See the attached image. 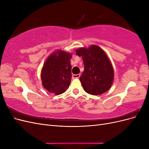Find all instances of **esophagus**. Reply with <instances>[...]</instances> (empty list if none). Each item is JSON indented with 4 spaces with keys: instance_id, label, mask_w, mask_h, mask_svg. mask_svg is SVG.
I'll list each match as a JSON object with an SVG mask.
<instances>
[{
    "instance_id": "1",
    "label": "esophagus",
    "mask_w": 149,
    "mask_h": 149,
    "mask_svg": "<svg viewBox=\"0 0 149 149\" xmlns=\"http://www.w3.org/2000/svg\"><path fill=\"white\" fill-rule=\"evenodd\" d=\"M81 74H73V76H72V77H73V79H75V78H79L80 77Z\"/></svg>"
}]
</instances>
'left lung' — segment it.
<instances>
[{
  "label": "left lung",
  "instance_id": "1",
  "mask_svg": "<svg viewBox=\"0 0 149 149\" xmlns=\"http://www.w3.org/2000/svg\"><path fill=\"white\" fill-rule=\"evenodd\" d=\"M76 55L82 56L84 70L79 80L84 91L92 95L107 91L114 80V69L103 49L97 45L80 48Z\"/></svg>",
  "mask_w": 149,
  "mask_h": 149
}]
</instances>
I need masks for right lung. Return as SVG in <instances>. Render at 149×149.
<instances>
[{"label":"right lung","instance_id":"add662e5","mask_svg":"<svg viewBox=\"0 0 149 149\" xmlns=\"http://www.w3.org/2000/svg\"><path fill=\"white\" fill-rule=\"evenodd\" d=\"M71 54L62 50L52 53L41 71L43 88L49 93L59 95L68 89L71 78Z\"/></svg>","mask_w":149,"mask_h":149}]
</instances>
